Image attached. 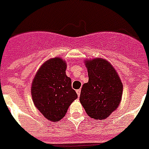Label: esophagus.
Listing matches in <instances>:
<instances>
[{
    "label": "esophagus",
    "mask_w": 149,
    "mask_h": 149,
    "mask_svg": "<svg viewBox=\"0 0 149 149\" xmlns=\"http://www.w3.org/2000/svg\"><path fill=\"white\" fill-rule=\"evenodd\" d=\"M76 93H77V95H78V96H79V95H80V93H81V90H80V89L77 90V91H76Z\"/></svg>",
    "instance_id": "esophagus-1"
}]
</instances>
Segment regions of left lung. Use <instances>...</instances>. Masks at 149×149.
Returning a JSON list of instances; mask_svg holds the SVG:
<instances>
[{"label":"left lung","instance_id":"8db88e82","mask_svg":"<svg viewBox=\"0 0 149 149\" xmlns=\"http://www.w3.org/2000/svg\"><path fill=\"white\" fill-rule=\"evenodd\" d=\"M88 82L80 94V103L86 114L95 120H104L120 106L123 83L108 61L95 58L85 60Z\"/></svg>","mask_w":149,"mask_h":149}]
</instances>
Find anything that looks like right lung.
Wrapping results in <instances>:
<instances>
[{
    "mask_svg": "<svg viewBox=\"0 0 149 149\" xmlns=\"http://www.w3.org/2000/svg\"><path fill=\"white\" fill-rule=\"evenodd\" d=\"M66 63L56 57L43 63L36 73L31 95L36 108L48 120L57 122L65 116L69 106L78 98L66 75Z\"/></svg>",
    "mask_w": 149,
    "mask_h": 149,
    "instance_id": "add662e5",
    "label": "right lung"
}]
</instances>
